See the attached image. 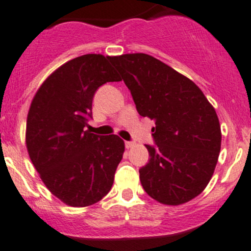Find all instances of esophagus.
I'll list each match as a JSON object with an SVG mask.
<instances>
[{
	"mask_svg": "<svg viewBox=\"0 0 251 251\" xmlns=\"http://www.w3.org/2000/svg\"><path fill=\"white\" fill-rule=\"evenodd\" d=\"M134 144H136V143H134V142H125V147L126 148H127V149H128V148H132V147H134Z\"/></svg>",
	"mask_w": 251,
	"mask_h": 251,
	"instance_id": "obj_1",
	"label": "esophagus"
}]
</instances>
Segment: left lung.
<instances>
[{
  "instance_id": "left-lung-1",
  "label": "left lung",
  "mask_w": 251,
  "mask_h": 251,
  "mask_svg": "<svg viewBox=\"0 0 251 251\" xmlns=\"http://www.w3.org/2000/svg\"><path fill=\"white\" fill-rule=\"evenodd\" d=\"M110 62L139 115L155 121V144H146L150 159L139 168L143 189L168 205L199 196L214 173L221 147L213 105L194 81L150 55L125 54Z\"/></svg>"
}]
</instances>
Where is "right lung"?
I'll use <instances>...</instances> for the list:
<instances>
[{
	"mask_svg": "<svg viewBox=\"0 0 251 251\" xmlns=\"http://www.w3.org/2000/svg\"><path fill=\"white\" fill-rule=\"evenodd\" d=\"M112 57L86 54L57 68L37 91L26 124V147L52 195L72 207H86L112 189L125 144L117 134L86 130L100 86L118 81Z\"/></svg>",
	"mask_w": 251,
	"mask_h": 251,
	"instance_id": "right-lung-1",
	"label": "right lung"
}]
</instances>
